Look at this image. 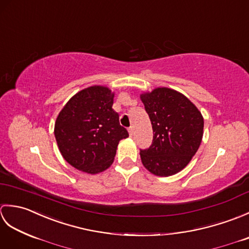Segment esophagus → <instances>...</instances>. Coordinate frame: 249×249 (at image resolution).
I'll return each mask as SVG.
<instances>
[{"mask_svg":"<svg viewBox=\"0 0 249 249\" xmlns=\"http://www.w3.org/2000/svg\"><path fill=\"white\" fill-rule=\"evenodd\" d=\"M128 133H129V135H133V133H134V126H129V127H128Z\"/></svg>","mask_w":249,"mask_h":249,"instance_id":"1","label":"esophagus"}]
</instances>
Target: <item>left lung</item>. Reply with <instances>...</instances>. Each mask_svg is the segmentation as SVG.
<instances>
[{
	"mask_svg": "<svg viewBox=\"0 0 249 249\" xmlns=\"http://www.w3.org/2000/svg\"><path fill=\"white\" fill-rule=\"evenodd\" d=\"M141 100L153 128L150 147L140 150L143 166L155 176L181 171L198 151L203 136V118L183 94L168 88L142 94Z\"/></svg>",
	"mask_w": 249,
	"mask_h": 249,
	"instance_id": "1",
	"label": "left lung"
}]
</instances>
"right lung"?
<instances>
[{
    "mask_svg": "<svg viewBox=\"0 0 249 249\" xmlns=\"http://www.w3.org/2000/svg\"><path fill=\"white\" fill-rule=\"evenodd\" d=\"M113 94L94 86L72 96L57 116L54 136L64 160L78 170L102 172L113 162L120 140L128 137L112 109Z\"/></svg>",
    "mask_w": 249,
    "mask_h": 249,
    "instance_id": "right-lung-1",
    "label": "right lung"
}]
</instances>
